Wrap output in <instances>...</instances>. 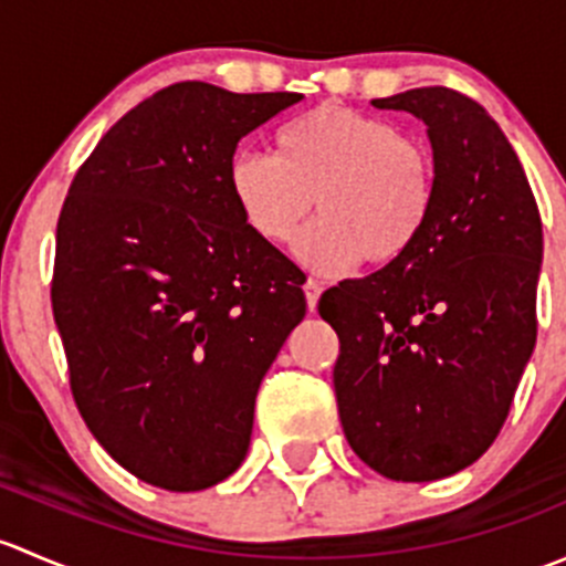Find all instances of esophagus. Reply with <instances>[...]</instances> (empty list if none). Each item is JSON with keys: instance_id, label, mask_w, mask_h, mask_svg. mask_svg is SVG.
<instances>
[{"instance_id": "1", "label": "esophagus", "mask_w": 566, "mask_h": 566, "mask_svg": "<svg viewBox=\"0 0 566 566\" xmlns=\"http://www.w3.org/2000/svg\"><path fill=\"white\" fill-rule=\"evenodd\" d=\"M304 293H306V306H310V312H317L319 293H323V287H319V282H315V279H310V282L304 284Z\"/></svg>"}]
</instances>
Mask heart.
<instances>
[{
  "label": "heart",
  "mask_w": 566,
  "mask_h": 566,
  "mask_svg": "<svg viewBox=\"0 0 566 566\" xmlns=\"http://www.w3.org/2000/svg\"><path fill=\"white\" fill-rule=\"evenodd\" d=\"M230 193L271 243H287L317 197L323 213L298 235L295 256L310 271L342 273L410 254L436 205V161L386 119L325 104L279 130L276 156L238 153Z\"/></svg>",
  "instance_id": "1"
}]
</instances>
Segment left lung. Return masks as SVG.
I'll list each match as a JSON object with an SVG mask.
<instances>
[{
  "label": "left lung",
  "mask_w": 566,
  "mask_h": 566,
  "mask_svg": "<svg viewBox=\"0 0 566 566\" xmlns=\"http://www.w3.org/2000/svg\"><path fill=\"white\" fill-rule=\"evenodd\" d=\"M427 125L430 224L408 256L325 290L345 438L394 482L476 462L504 427L536 342L542 221L510 139L476 101L419 87L373 101Z\"/></svg>",
  "instance_id": "obj_1"
}]
</instances>
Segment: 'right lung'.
<instances>
[{
	"label": "right lung",
	"mask_w": 566,
	"mask_h": 566,
	"mask_svg": "<svg viewBox=\"0 0 566 566\" xmlns=\"http://www.w3.org/2000/svg\"><path fill=\"white\" fill-rule=\"evenodd\" d=\"M298 101L172 84L73 177L54 319L78 413L142 482L191 493L241 468L262 378L306 315L301 268L230 193L238 142Z\"/></svg>",
	"instance_id": "add662e5"
}]
</instances>
